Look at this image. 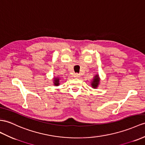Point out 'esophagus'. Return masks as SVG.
<instances>
[{"label": "esophagus", "mask_w": 145, "mask_h": 145, "mask_svg": "<svg viewBox=\"0 0 145 145\" xmlns=\"http://www.w3.org/2000/svg\"><path fill=\"white\" fill-rule=\"evenodd\" d=\"M74 77L75 78H79V77H80V74L78 73H76L74 74Z\"/></svg>", "instance_id": "esophagus-1"}]
</instances>
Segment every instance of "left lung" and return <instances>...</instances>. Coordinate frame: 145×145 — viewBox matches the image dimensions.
<instances>
[{
  "instance_id": "obj_1",
  "label": "left lung",
  "mask_w": 145,
  "mask_h": 145,
  "mask_svg": "<svg viewBox=\"0 0 145 145\" xmlns=\"http://www.w3.org/2000/svg\"><path fill=\"white\" fill-rule=\"evenodd\" d=\"M99 81H100V79L99 78H98V75H97L95 77L94 79L93 80V82H91V87H93V88H97V87L98 86V83H99Z\"/></svg>"
}]
</instances>
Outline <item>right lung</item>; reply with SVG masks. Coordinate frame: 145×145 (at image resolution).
I'll list each match as a JSON object with an SVG mask.
<instances>
[{"label": "right lung", "mask_w": 145, "mask_h": 145, "mask_svg": "<svg viewBox=\"0 0 145 145\" xmlns=\"http://www.w3.org/2000/svg\"><path fill=\"white\" fill-rule=\"evenodd\" d=\"M59 79L58 78H56V79H55V80H54V84H55V86H58V85L59 84Z\"/></svg>", "instance_id": "obj_1"}]
</instances>
